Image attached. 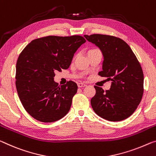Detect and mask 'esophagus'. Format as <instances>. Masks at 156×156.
Listing matches in <instances>:
<instances>
[{
    "label": "esophagus",
    "instance_id": "esophagus-1",
    "mask_svg": "<svg viewBox=\"0 0 156 156\" xmlns=\"http://www.w3.org/2000/svg\"><path fill=\"white\" fill-rule=\"evenodd\" d=\"M87 85L86 84L83 83H78V87H85V86Z\"/></svg>",
    "mask_w": 156,
    "mask_h": 156
}]
</instances>
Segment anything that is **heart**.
Masks as SVG:
<instances>
[{
	"label": "heart",
	"mask_w": 156,
	"mask_h": 156,
	"mask_svg": "<svg viewBox=\"0 0 156 156\" xmlns=\"http://www.w3.org/2000/svg\"><path fill=\"white\" fill-rule=\"evenodd\" d=\"M98 51V49H96V48H92V49H90V50L88 51V53H91V52H94V51Z\"/></svg>",
	"instance_id": "obj_1"
}]
</instances>
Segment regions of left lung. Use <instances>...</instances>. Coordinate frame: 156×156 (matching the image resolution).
<instances>
[{
  "label": "left lung",
  "instance_id": "obj_1",
  "mask_svg": "<svg viewBox=\"0 0 156 156\" xmlns=\"http://www.w3.org/2000/svg\"><path fill=\"white\" fill-rule=\"evenodd\" d=\"M100 48L103 55V71L98 75L112 81L104 91L94 86L96 94L91 99L94 111L110 122L129 117L137 109L144 92V74L137 58L126 42L106 34L84 35Z\"/></svg>",
  "mask_w": 156,
  "mask_h": 156
}]
</instances>
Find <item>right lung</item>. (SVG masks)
<instances>
[{"label": "right lung", "instance_id": "1", "mask_svg": "<svg viewBox=\"0 0 156 156\" xmlns=\"http://www.w3.org/2000/svg\"><path fill=\"white\" fill-rule=\"evenodd\" d=\"M85 38L47 36L34 39L19 56L16 66V87L25 110L41 122H56L70 110L77 84L69 81L58 86L55 71L67 69L74 53Z\"/></svg>", "mask_w": 156, "mask_h": 156}]
</instances>
